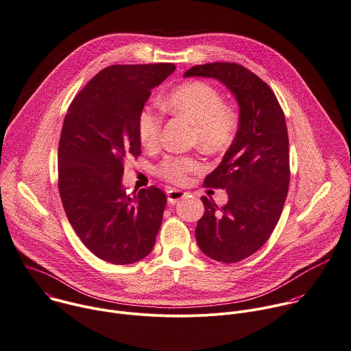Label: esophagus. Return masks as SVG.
<instances>
[{
    "label": "esophagus",
    "mask_w": 351,
    "mask_h": 351,
    "mask_svg": "<svg viewBox=\"0 0 351 351\" xmlns=\"http://www.w3.org/2000/svg\"><path fill=\"white\" fill-rule=\"evenodd\" d=\"M167 195H168V202L169 204H176L179 199H182L186 195V193L182 191V190H178V189H169L167 191Z\"/></svg>",
    "instance_id": "34e87169"
}]
</instances>
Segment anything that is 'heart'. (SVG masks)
Listing matches in <instances>:
<instances>
[{"mask_svg":"<svg viewBox=\"0 0 351 351\" xmlns=\"http://www.w3.org/2000/svg\"><path fill=\"white\" fill-rule=\"evenodd\" d=\"M162 106L194 125L195 141L205 150H220L234 136L236 114L224 106L220 93L205 82L191 81L178 86L165 97ZM138 130L145 146H156L161 131V115L153 107H145L139 114ZM199 168L201 162L194 157L168 156L157 165L156 172L169 182L184 183L189 173Z\"/></svg>","mask_w":351,"mask_h":351,"instance_id":"heart-1","label":"heart"}]
</instances>
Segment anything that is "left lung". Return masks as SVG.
Here are the masks:
<instances>
[{
  "label": "left lung",
  "instance_id": "obj_1",
  "mask_svg": "<svg viewBox=\"0 0 351 351\" xmlns=\"http://www.w3.org/2000/svg\"><path fill=\"white\" fill-rule=\"evenodd\" d=\"M184 77L220 81L239 107V130L205 187L226 189L228 201L217 206L201 197L205 212L197 221L199 250L217 262L236 263L255 254L276 228L289 186V142L284 111L256 74L237 63L194 66Z\"/></svg>",
  "mask_w": 351,
  "mask_h": 351
}]
</instances>
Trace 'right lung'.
Here are the masks:
<instances>
[{
	"label": "right lung",
	"mask_w": 351,
	"mask_h": 351,
	"mask_svg": "<svg viewBox=\"0 0 351 351\" xmlns=\"http://www.w3.org/2000/svg\"><path fill=\"white\" fill-rule=\"evenodd\" d=\"M172 63L115 64L74 97L59 141V193L70 224L99 259L130 265L146 258L162 221L167 195L156 186L128 195L124 161L141 154L139 114Z\"/></svg>",
	"instance_id": "right-lung-1"
}]
</instances>
